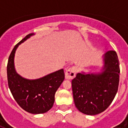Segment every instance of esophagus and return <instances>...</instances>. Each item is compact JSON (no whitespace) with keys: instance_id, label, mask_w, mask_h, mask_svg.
<instances>
[{"instance_id":"34e87169","label":"esophagus","mask_w":128,"mask_h":128,"mask_svg":"<svg viewBox=\"0 0 128 128\" xmlns=\"http://www.w3.org/2000/svg\"><path fill=\"white\" fill-rule=\"evenodd\" d=\"M75 75H76V68L74 67H71V68H68L65 72V78L66 79H68V80L73 79Z\"/></svg>"}]
</instances>
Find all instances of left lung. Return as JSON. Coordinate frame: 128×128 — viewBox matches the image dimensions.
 Here are the masks:
<instances>
[{"label":"left lung","mask_w":128,"mask_h":128,"mask_svg":"<svg viewBox=\"0 0 128 128\" xmlns=\"http://www.w3.org/2000/svg\"><path fill=\"white\" fill-rule=\"evenodd\" d=\"M103 71L99 74L78 73L72 80L74 104L86 115H96L107 109L114 99L120 81V62L116 52L104 56Z\"/></svg>","instance_id":"left-lung-1"}]
</instances>
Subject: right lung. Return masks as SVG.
<instances>
[{
	"instance_id": "add662e5",
	"label": "right lung",
	"mask_w": 128,
	"mask_h": 128,
	"mask_svg": "<svg viewBox=\"0 0 128 128\" xmlns=\"http://www.w3.org/2000/svg\"><path fill=\"white\" fill-rule=\"evenodd\" d=\"M33 33L26 35L15 45L9 56L7 64L8 84L17 104L25 111L33 114L45 113L54 102L56 90L64 80L63 69L36 80L25 79L18 74L14 65V58L19 44L24 42Z\"/></svg>"
}]
</instances>
